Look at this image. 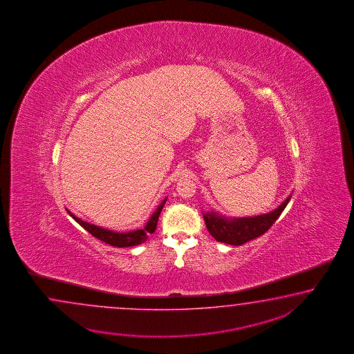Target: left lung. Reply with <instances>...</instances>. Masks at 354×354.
Instances as JSON below:
<instances>
[{
    "label": "left lung",
    "mask_w": 354,
    "mask_h": 354,
    "mask_svg": "<svg viewBox=\"0 0 354 354\" xmlns=\"http://www.w3.org/2000/svg\"><path fill=\"white\" fill-rule=\"evenodd\" d=\"M290 198L291 197H287L285 203L279 205L276 210L272 211L270 214L254 218L229 220L224 216H218L216 212L205 214V224L209 233L216 241L232 245H241L247 241H253L263 235L279 218L282 211L285 210Z\"/></svg>",
    "instance_id": "left-lung-1"
}]
</instances>
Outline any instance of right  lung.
<instances>
[{"label":"right lung","mask_w":354,"mask_h":354,"mask_svg":"<svg viewBox=\"0 0 354 354\" xmlns=\"http://www.w3.org/2000/svg\"><path fill=\"white\" fill-rule=\"evenodd\" d=\"M165 203H166V200L159 205L158 209L151 215V218H149V221H148V224L145 225V227L139 229V230H134V232H130V233H115V232H111V230L102 229L100 226L93 225V224L83 221L81 218H77L73 214H71L69 211H67L68 214L75 218L80 225L84 227L95 238H97L98 241H105L107 244H110L113 247H118V248H125V247H133V245L142 244V243L148 239L149 234L156 232L159 215H160V211L163 209Z\"/></svg>","instance_id":"add662e5"}]
</instances>
